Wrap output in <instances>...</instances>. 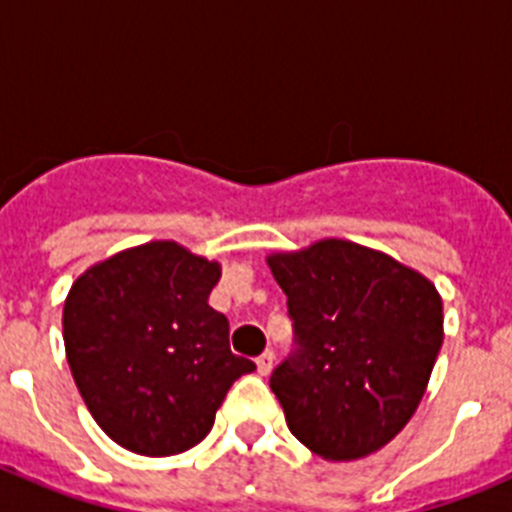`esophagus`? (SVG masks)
I'll list each match as a JSON object with an SVG mask.
<instances>
[{"label": "esophagus", "instance_id": "34e87169", "mask_svg": "<svg viewBox=\"0 0 512 512\" xmlns=\"http://www.w3.org/2000/svg\"><path fill=\"white\" fill-rule=\"evenodd\" d=\"M256 366H259L261 377H269V372L274 369V351H264V354L256 359Z\"/></svg>", "mask_w": 512, "mask_h": 512}]
</instances>
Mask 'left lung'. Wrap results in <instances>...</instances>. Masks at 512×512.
<instances>
[{
	"mask_svg": "<svg viewBox=\"0 0 512 512\" xmlns=\"http://www.w3.org/2000/svg\"><path fill=\"white\" fill-rule=\"evenodd\" d=\"M266 264L300 346L269 382L292 436L328 461L387 446L418 410L441 351L436 284L343 238L269 253Z\"/></svg>",
	"mask_w": 512,
	"mask_h": 512,
	"instance_id": "obj_1",
	"label": "left lung"
}]
</instances>
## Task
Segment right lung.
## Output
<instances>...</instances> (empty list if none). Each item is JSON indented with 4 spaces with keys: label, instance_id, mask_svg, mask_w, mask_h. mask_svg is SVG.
<instances>
[{
    "label": "right lung",
    "instance_id": "1",
    "mask_svg": "<svg viewBox=\"0 0 512 512\" xmlns=\"http://www.w3.org/2000/svg\"><path fill=\"white\" fill-rule=\"evenodd\" d=\"M223 269L176 241L89 266L63 302V346L81 400L140 456H174L210 433L230 384L256 364L230 351L207 305Z\"/></svg>",
    "mask_w": 512,
    "mask_h": 512
}]
</instances>
